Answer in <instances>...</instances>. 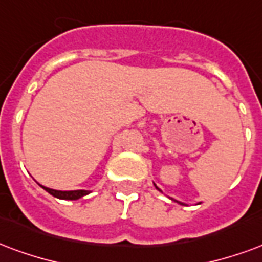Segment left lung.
I'll use <instances>...</instances> for the list:
<instances>
[{"label": "left lung", "instance_id": "obj_1", "mask_svg": "<svg viewBox=\"0 0 262 262\" xmlns=\"http://www.w3.org/2000/svg\"><path fill=\"white\" fill-rule=\"evenodd\" d=\"M156 187H157V186H156ZM157 189H158V187H157ZM158 190H160V189H158ZM161 191V190H160ZM172 200H173V199H172ZM178 203H179V201H178ZM179 204H183V203H179Z\"/></svg>", "mask_w": 262, "mask_h": 262}]
</instances>
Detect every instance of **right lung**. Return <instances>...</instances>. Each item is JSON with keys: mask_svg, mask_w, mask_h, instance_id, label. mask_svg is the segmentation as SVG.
Instances as JSON below:
<instances>
[{"mask_svg": "<svg viewBox=\"0 0 262 262\" xmlns=\"http://www.w3.org/2000/svg\"><path fill=\"white\" fill-rule=\"evenodd\" d=\"M41 187L46 191H48V193H50L51 195L57 197V199H61V200H77V199H82L83 195H86L90 193L89 190L62 191V190H54V189H50V187H46V186H41Z\"/></svg>", "mask_w": 262, "mask_h": 262, "instance_id": "obj_1", "label": "right lung"}]
</instances>
